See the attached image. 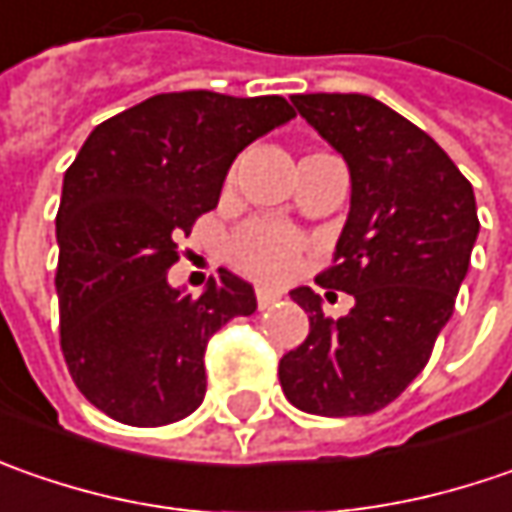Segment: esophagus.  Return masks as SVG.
Returning <instances> with one entry per match:
<instances>
[{
    "mask_svg": "<svg viewBox=\"0 0 512 512\" xmlns=\"http://www.w3.org/2000/svg\"><path fill=\"white\" fill-rule=\"evenodd\" d=\"M255 298H257V306H260V309H266V306H272L275 300H280V292H275V289H266V286H257Z\"/></svg>",
    "mask_w": 512,
    "mask_h": 512,
    "instance_id": "esophagus-1",
    "label": "esophagus"
}]
</instances>
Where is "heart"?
I'll return each mask as SVG.
<instances>
[{
  "label": "heart",
  "mask_w": 512,
  "mask_h": 512,
  "mask_svg": "<svg viewBox=\"0 0 512 512\" xmlns=\"http://www.w3.org/2000/svg\"><path fill=\"white\" fill-rule=\"evenodd\" d=\"M303 252V234L283 223H252L234 234L229 246V257L240 272L269 283L292 278L303 260Z\"/></svg>",
  "instance_id": "b5f03b06"
}]
</instances>
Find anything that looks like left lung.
Listing matches in <instances>:
<instances>
[{"label":"left lung","mask_w":512,"mask_h":512,"mask_svg":"<svg viewBox=\"0 0 512 512\" xmlns=\"http://www.w3.org/2000/svg\"><path fill=\"white\" fill-rule=\"evenodd\" d=\"M292 102L349 166V217L315 283L352 295L355 306L335 321L309 286L292 292L309 335L280 358V387L312 415H369L427 367L456 309L478 234L476 197L444 148L384 102L364 94Z\"/></svg>","instance_id":"1"}]
</instances>
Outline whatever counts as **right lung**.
Instances as JSON below:
<instances>
[{
  "instance_id": "1",
  "label": "right lung",
  "mask_w": 512,
  "mask_h": 512,
  "mask_svg": "<svg viewBox=\"0 0 512 512\" xmlns=\"http://www.w3.org/2000/svg\"><path fill=\"white\" fill-rule=\"evenodd\" d=\"M295 108L283 97L157 94L100 123L65 171L56 212L59 346L77 389L131 427L203 404L214 332L257 309L220 269L203 295L171 289L177 240L212 212L234 157Z\"/></svg>"
}]
</instances>
